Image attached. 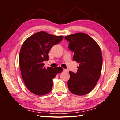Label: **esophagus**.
Returning <instances> with one entry per match:
<instances>
[{
  "label": "esophagus",
  "instance_id": "1",
  "mask_svg": "<svg viewBox=\"0 0 120 120\" xmlns=\"http://www.w3.org/2000/svg\"><path fill=\"white\" fill-rule=\"evenodd\" d=\"M63 71H64V72H68V70H67V69H64L63 70Z\"/></svg>",
  "mask_w": 120,
  "mask_h": 120
}]
</instances>
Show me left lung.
<instances>
[{"label": "left lung", "instance_id": "obj_1", "mask_svg": "<svg viewBox=\"0 0 120 120\" xmlns=\"http://www.w3.org/2000/svg\"><path fill=\"white\" fill-rule=\"evenodd\" d=\"M68 48L74 52L73 60L79 63L76 73L70 71L69 90L78 96L86 95L95 88L100 77L103 64L99 45L89 35L79 32L65 37Z\"/></svg>", "mask_w": 120, "mask_h": 120}]
</instances>
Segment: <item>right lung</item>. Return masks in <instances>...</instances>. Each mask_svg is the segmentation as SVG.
Here are the masks:
<instances>
[{"mask_svg": "<svg viewBox=\"0 0 120 120\" xmlns=\"http://www.w3.org/2000/svg\"><path fill=\"white\" fill-rule=\"evenodd\" d=\"M63 38L40 31L27 38L21 46L19 56L21 75L27 89L36 95L43 96L51 91L52 79L63 71L60 67L46 68L43 61L49 60L50 49Z\"/></svg>", "mask_w": 120, "mask_h": 120, "instance_id": "1", "label": "right lung"}]
</instances>
